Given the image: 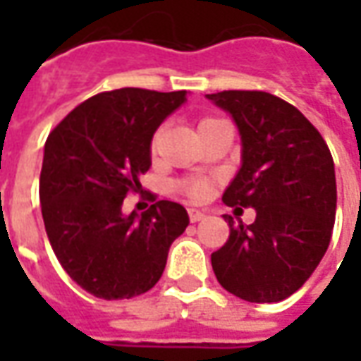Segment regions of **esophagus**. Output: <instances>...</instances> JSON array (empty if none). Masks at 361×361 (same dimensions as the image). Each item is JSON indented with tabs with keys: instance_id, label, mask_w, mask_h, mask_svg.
Returning <instances> with one entry per match:
<instances>
[{
	"instance_id": "esophagus-1",
	"label": "esophagus",
	"mask_w": 361,
	"mask_h": 361,
	"mask_svg": "<svg viewBox=\"0 0 361 361\" xmlns=\"http://www.w3.org/2000/svg\"><path fill=\"white\" fill-rule=\"evenodd\" d=\"M188 214L191 222H201V220H204V212L197 211V209H189Z\"/></svg>"
}]
</instances>
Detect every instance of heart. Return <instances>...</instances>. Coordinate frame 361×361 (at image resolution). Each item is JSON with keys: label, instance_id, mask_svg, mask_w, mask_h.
I'll return each mask as SVG.
<instances>
[{"label": "heart", "instance_id": "obj_1", "mask_svg": "<svg viewBox=\"0 0 361 361\" xmlns=\"http://www.w3.org/2000/svg\"><path fill=\"white\" fill-rule=\"evenodd\" d=\"M219 118H203L199 121V129L204 126H209L212 121H216ZM158 139H160V131H157V135L152 137V149L157 147ZM209 189H211V183L207 180H195V181H189L183 185V193L189 197V199H193V201H203L204 197L209 195Z\"/></svg>", "mask_w": 361, "mask_h": 361}]
</instances>
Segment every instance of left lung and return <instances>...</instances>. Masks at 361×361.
<instances>
[{"instance_id":"left-lung-1","label":"left lung","mask_w":361,"mask_h":361,"mask_svg":"<svg viewBox=\"0 0 361 361\" xmlns=\"http://www.w3.org/2000/svg\"><path fill=\"white\" fill-rule=\"evenodd\" d=\"M207 98L232 114L242 135V168L222 201L257 212L250 226L224 214L230 235L211 255L212 271L220 286L245 302H282L303 286L331 243V150L310 119L279 96L222 90Z\"/></svg>"}]
</instances>
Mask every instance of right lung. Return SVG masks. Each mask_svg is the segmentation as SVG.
Here are the masks:
<instances>
[{"instance_id":"obj_1","label":"right lung","mask_w":361,"mask_h":361,"mask_svg":"<svg viewBox=\"0 0 361 361\" xmlns=\"http://www.w3.org/2000/svg\"><path fill=\"white\" fill-rule=\"evenodd\" d=\"M185 90L118 89L90 96L54 127L44 145L40 204L46 234L63 271L89 294L129 300L164 272L168 250L185 232L180 203L157 201L123 214L141 191L158 126L185 102Z\"/></svg>"}]
</instances>
